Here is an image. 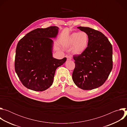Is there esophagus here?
Returning a JSON list of instances; mask_svg holds the SVG:
<instances>
[{
  "label": "esophagus",
  "mask_w": 127,
  "mask_h": 127,
  "mask_svg": "<svg viewBox=\"0 0 127 127\" xmlns=\"http://www.w3.org/2000/svg\"><path fill=\"white\" fill-rule=\"evenodd\" d=\"M66 58H67V60L68 61H69V60H71L72 57H71V56L69 55V56H66Z\"/></svg>",
  "instance_id": "obj_1"
}]
</instances>
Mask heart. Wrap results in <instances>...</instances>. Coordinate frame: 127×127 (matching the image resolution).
Listing matches in <instances>:
<instances>
[{
	"instance_id": "obj_1",
	"label": "heart",
	"mask_w": 127,
	"mask_h": 127,
	"mask_svg": "<svg viewBox=\"0 0 127 127\" xmlns=\"http://www.w3.org/2000/svg\"><path fill=\"white\" fill-rule=\"evenodd\" d=\"M89 42L88 35L84 32L72 33L67 39V45L73 46L72 51L75 54H82L86 49Z\"/></svg>"
}]
</instances>
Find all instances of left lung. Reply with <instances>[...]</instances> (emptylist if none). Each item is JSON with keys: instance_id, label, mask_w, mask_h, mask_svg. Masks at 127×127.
Segmentation results:
<instances>
[{"instance_id": "obj_1", "label": "left lung", "mask_w": 127, "mask_h": 127, "mask_svg": "<svg viewBox=\"0 0 127 127\" xmlns=\"http://www.w3.org/2000/svg\"><path fill=\"white\" fill-rule=\"evenodd\" d=\"M88 35L86 50L73 56L75 68L72 79L83 90H92L101 86L113 68V47L108 39L100 32L88 27L77 28Z\"/></svg>"}]
</instances>
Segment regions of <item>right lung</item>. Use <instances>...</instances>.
I'll return each mask as SVG.
<instances>
[{
    "label": "right lung",
    "mask_w": 127,
    "mask_h": 127,
    "mask_svg": "<svg viewBox=\"0 0 127 127\" xmlns=\"http://www.w3.org/2000/svg\"><path fill=\"white\" fill-rule=\"evenodd\" d=\"M59 28L51 26L37 29L28 33L17 43L14 68L22 84L27 88L42 92L53 83L56 69L62 65L66 58L53 57V41Z\"/></svg>",
    "instance_id": "right-lung-1"
}]
</instances>
